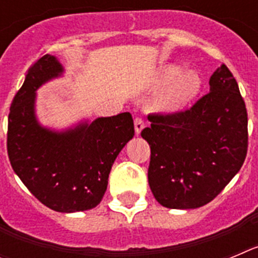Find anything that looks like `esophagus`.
Instances as JSON below:
<instances>
[{
  "mask_svg": "<svg viewBox=\"0 0 258 258\" xmlns=\"http://www.w3.org/2000/svg\"><path fill=\"white\" fill-rule=\"evenodd\" d=\"M143 127H145V120L142 117L134 118V129H136V133L140 134Z\"/></svg>",
  "mask_w": 258,
  "mask_h": 258,
  "instance_id": "34e87169",
  "label": "esophagus"
}]
</instances>
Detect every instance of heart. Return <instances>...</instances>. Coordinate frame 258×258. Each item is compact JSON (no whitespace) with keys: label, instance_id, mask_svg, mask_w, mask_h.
Segmentation results:
<instances>
[{"label":"heart","instance_id":"heart-1","mask_svg":"<svg viewBox=\"0 0 258 258\" xmlns=\"http://www.w3.org/2000/svg\"><path fill=\"white\" fill-rule=\"evenodd\" d=\"M162 89L152 101V109L163 115H178L190 108L202 90V79L195 70L166 63L155 72L151 88Z\"/></svg>","mask_w":258,"mask_h":258}]
</instances>
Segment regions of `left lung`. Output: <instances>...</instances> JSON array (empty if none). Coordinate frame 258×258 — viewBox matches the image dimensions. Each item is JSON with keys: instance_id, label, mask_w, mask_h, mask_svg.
I'll use <instances>...</instances> for the list:
<instances>
[{"instance_id": "1", "label": "left lung", "mask_w": 258, "mask_h": 258, "mask_svg": "<svg viewBox=\"0 0 258 258\" xmlns=\"http://www.w3.org/2000/svg\"><path fill=\"white\" fill-rule=\"evenodd\" d=\"M211 92L178 115H149L141 133L151 149L149 184L172 209H194L217 197L244 163L248 117L236 80L221 64Z\"/></svg>"}]
</instances>
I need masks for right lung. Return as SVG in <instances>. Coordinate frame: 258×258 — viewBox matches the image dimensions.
I'll use <instances>...</instances> for the list:
<instances>
[{
  "label": "right lung",
  "instance_id": "1",
  "mask_svg": "<svg viewBox=\"0 0 258 258\" xmlns=\"http://www.w3.org/2000/svg\"><path fill=\"white\" fill-rule=\"evenodd\" d=\"M63 74L55 56L44 55L28 70L9 113L8 154L18 177L44 206L61 213L101 203L118 152L134 136L129 112L80 122L54 132L38 124L36 90Z\"/></svg>",
  "mask_w": 258,
  "mask_h": 258
}]
</instances>
